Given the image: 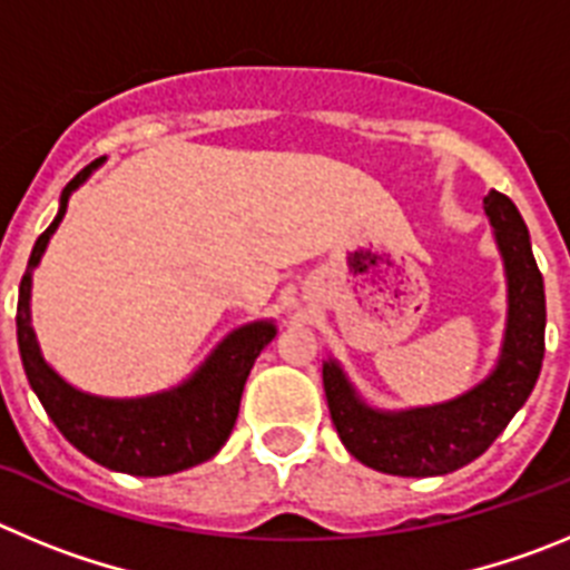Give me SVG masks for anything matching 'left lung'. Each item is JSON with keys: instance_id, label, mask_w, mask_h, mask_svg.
I'll return each mask as SVG.
<instances>
[{"instance_id": "left-lung-1", "label": "left lung", "mask_w": 570, "mask_h": 570, "mask_svg": "<svg viewBox=\"0 0 570 570\" xmlns=\"http://www.w3.org/2000/svg\"><path fill=\"white\" fill-rule=\"evenodd\" d=\"M485 216L508 285L505 334L491 374L454 400L422 407H376L356 391L336 360L322 362L331 420L342 445L362 465L394 476H442L485 454L525 405L546 356V285L531 236L508 196H485Z\"/></svg>"}]
</instances>
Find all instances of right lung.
<instances>
[{
  "label": "right lung",
  "instance_id": "obj_1",
  "mask_svg": "<svg viewBox=\"0 0 570 570\" xmlns=\"http://www.w3.org/2000/svg\"><path fill=\"white\" fill-rule=\"evenodd\" d=\"M102 163L105 156L79 170L65 185L53 223L30 250L17 305L19 356L33 394L77 451L110 471L130 473V476H168L208 462L228 442L239 414L242 387L262 347L276 336V322L256 320L234 328L188 380L156 394L125 396V400L97 396L79 391L62 374H57V367H50V362L45 360L30 320L33 271L48 250L50 236L57 234L59 223L65 219L70 194L82 188Z\"/></svg>",
  "mask_w": 570,
  "mask_h": 570
}]
</instances>
